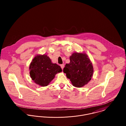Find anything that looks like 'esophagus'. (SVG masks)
Segmentation results:
<instances>
[{"label":"esophagus","mask_w":126,"mask_h":126,"mask_svg":"<svg viewBox=\"0 0 126 126\" xmlns=\"http://www.w3.org/2000/svg\"><path fill=\"white\" fill-rule=\"evenodd\" d=\"M61 67L62 69H63V68H64V65L63 64H61Z\"/></svg>","instance_id":"1"}]
</instances>
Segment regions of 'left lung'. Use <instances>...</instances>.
Here are the masks:
<instances>
[{
	"instance_id": "obj_1",
	"label": "left lung",
	"mask_w": 126,
	"mask_h": 126,
	"mask_svg": "<svg viewBox=\"0 0 126 126\" xmlns=\"http://www.w3.org/2000/svg\"><path fill=\"white\" fill-rule=\"evenodd\" d=\"M70 62L65 64L63 71L72 85L78 88L87 84L93 76L92 62L85 53L74 52L70 57Z\"/></svg>"
}]
</instances>
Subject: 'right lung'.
Segmentation results:
<instances>
[{
	"label": "right lung",
	"mask_w": 126,
	"mask_h": 126,
	"mask_svg": "<svg viewBox=\"0 0 126 126\" xmlns=\"http://www.w3.org/2000/svg\"><path fill=\"white\" fill-rule=\"evenodd\" d=\"M30 74L32 80L41 86H47L56 74L62 71L60 66L53 63L47 55H36L30 63Z\"/></svg>",
	"instance_id": "add662e5"
}]
</instances>
